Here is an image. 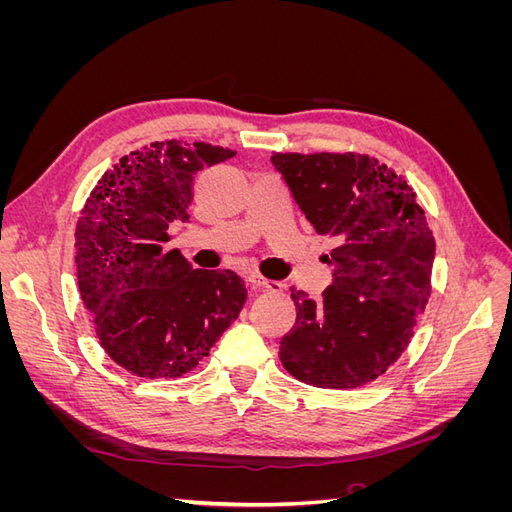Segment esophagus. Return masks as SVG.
I'll return each instance as SVG.
<instances>
[{"mask_svg":"<svg viewBox=\"0 0 512 512\" xmlns=\"http://www.w3.org/2000/svg\"><path fill=\"white\" fill-rule=\"evenodd\" d=\"M250 282H252L256 288H262V290H271V292H280V290H282V282L267 280V277H262V275H258V273H252V275H250Z\"/></svg>","mask_w":512,"mask_h":512,"instance_id":"34e87169","label":"esophagus"}]
</instances>
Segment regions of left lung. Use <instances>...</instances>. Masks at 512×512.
Returning a JSON list of instances; mask_svg holds the SVG:
<instances>
[{
    "label": "left lung",
    "mask_w": 512,
    "mask_h": 512,
    "mask_svg": "<svg viewBox=\"0 0 512 512\" xmlns=\"http://www.w3.org/2000/svg\"><path fill=\"white\" fill-rule=\"evenodd\" d=\"M271 162L318 235L333 237L322 299L290 288L294 327L280 359L318 389H356L410 344L431 294L436 241L410 185L363 153H273Z\"/></svg>",
    "instance_id": "left-lung-1"
}]
</instances>
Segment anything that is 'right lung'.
<instances>
[{
  "label": "right lung",
  "mask_w": 512,
  "mask_h": 512,
  "mask_svg": "<svg viewBox=\"0 0 512 512\" xmlns=\"http://www.w3.org/2000/svg\"><path fill=\"white\" fill-rule=\"evenodd\" d=\"M232 156L209 143H151L106 170L81 211V299L100 346L134 376L188 374L245 305L235 271L192 269L166 250L170 222L190 218L194 175Z\"/></svg>",
  "instance_id": "obj_1"
}]
</instances>
